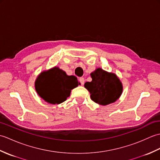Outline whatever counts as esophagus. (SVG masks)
I'll return each instance as SVG.
<instances>
[{
    "label": "esophagus",
    "instance_id": "1",
    "mask_svg": "<svg viewBox=\"0 0 160 160\" xmlns=\"http://www.w3.org/2000/svg\"><path fill=\"white\" fill-rule=\"evenodd\" d=\"M79 81L80 82V83H81V84H82V85H83V84H84V78H80L79 79Z\"/></svg>",
    "mask_w": 160,
    "mask_h": 160
}]
</instances>
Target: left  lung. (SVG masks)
Segmentation results:
<instances>
[{
  "instance_id": "obj_1",
  "label": "left lung",
  "mask_w": 160,
  "mask_h": 160,
  "mask_svg": "<svg viewBox=\"0 0 160 160\" xmlns=\"http://www.w3.org/2000/svg\"><path fill=\"white\" fill-rule=\"evenodd\" d=\"M90 75L92 80L84 83V87L89 91L91 99L93 102L106 106L120 98L123 91V85L116 74L99 67Z\"/></svg>"
}]
</instances>
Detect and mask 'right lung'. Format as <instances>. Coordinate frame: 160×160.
Returning <instances> with one entry per match:
<instances>
[{
	"instance_id": "right-lung-1",
	"label": "right lung",
	"mask_w": 160,
	"mask_h": 160,
	"mask_svg": "<svg viewBox=\"0 0 160 160\" xmlns=\"http://www.w3.org/2000/svg\"><path fill=\"white\" fill-rule=\"evenodd\" d=\"M80 83L74 76H68L58 67L42 71L35 80V89L46 102L59 104L70 96L71 91Z\"/></svg>"
}]
</instances>
